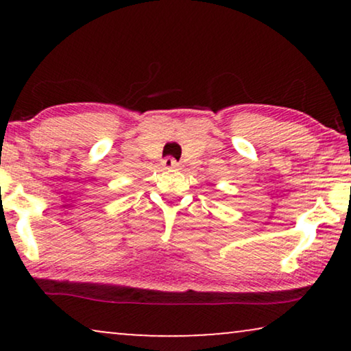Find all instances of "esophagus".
I'll list each match as a JSON object with an SVG mask.
<instances>
[{
    "label": "esophagus",
    "mask_w": 351,
    "mask_h": 351,
    "mask_svg": "<svg viewBox=\"0 0 351 351\" xmlns=\"http://www.w3.org/2000/svg\"><path fill=\"white\" fill-rule=\"evenodd\" d=\"M161 165H162V167H165V169H176V167L179 166V162H177L174 158H165Z\"/></svg>",
    "instance_id": "1"
}]
</instances>
